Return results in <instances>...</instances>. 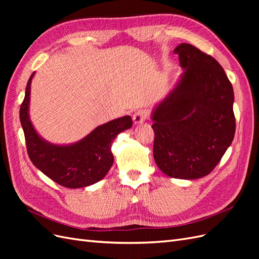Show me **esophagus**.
<instances>
[{
    "instance_id": "esophagus-1",
    "label": "esophagus",
    "mask_w": 259,
    "mask_h": 259,
    "mask_svg": "<svg viewBox=\"0 0 259 259\" xmlns=\"http://www.w3.org/2000/svg\"><path fill=\"white\" fill-rule=\"evenodd\" d=\"M146 119H147V112L144 110H138L137 112L134 113V115H133V121H134L135 124L143 123Z\"/></svg>"
}]
</instances>
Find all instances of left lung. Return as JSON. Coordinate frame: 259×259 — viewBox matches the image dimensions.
<instances>
[{
	"label": "left lung",
	"instance_id": "left-lung-1",
	"mask_svg": "<svg viewBox=\"0 0 259 259\" xmlns=\"http://www.w3.org/2000/svg\"><path fill=\"white\" fill-rule=\"evenodd\" d=\"M185 71L152 112L153 158L165 175H208L236 133L233 89L223 67L191 44L174 50Z\"/></svg>",
	"mask_w": 259,
	"mask_h": 259
}]
</instances>
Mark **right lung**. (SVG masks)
<instances>
[{
  "instance_id": "add662e5",
  "label": "right lung",
  "mask_w": 259,
  "mask_h": 259,
  "mask_svg": "<svg viewBox=\"0 0 259 259\" xmlns=\"http://www.w3.org/2000/svg\"><path fill=\"white\" fill-rule=\"evenodd\" d=\"M33 75L34 72L27 83L19 111L31 162L55 183L71 189L99 182L113 164L111 144L117 134L132 126V117L125 115L100 125L75 144L53 145L38 136L29 117L30 85Z\"/></svg>"
}]
</instances>
